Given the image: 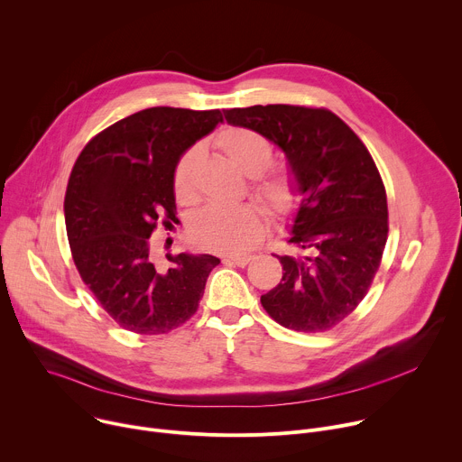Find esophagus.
I'll return each mask as SVG.
<instances>
[{"label": "esophagus", "mask_w": 462, "mask_h": 462, "mask_svg": "<svg viewBox=\"0 0 462 462\" xmlns=\"http://www.w3.org/2000/svg\"><path fill=\"white\" fill-rule=\"evenodd\" d=\"M225 261L232 263V265H237V267H245L252 261V255H228V257H225Z\"/></svg>", "instance_id": "esophagus-1"}]
</instances>
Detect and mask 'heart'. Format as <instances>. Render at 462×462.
<instances>
[{
    "label": "heart",
    "instance_id": "obj_1",
    "mask_svg": "<svg viewBox=\"0 0 462 462\" xmlns=\"http://www.w3.org/2000/svg\"><path fill=\"white\" fill-rule=\"evenodd\" d=\"M217 148L246 175L252 191L267 205L276 219L291 217L301 203V184L289 166H271L276 157L274 143L252 127H226L216 139ZM201 146H189L177 159L171 173L175 201L182 207L197 199L195 175L201 164ZM267 228V214L255 203L237 207H207L195 214L188 236L195 246L219 254H239L261 239Z\"/></svg>",
    "mask_w": 462,
    "mask_h": 462
}]
</instances>
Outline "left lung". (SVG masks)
<instances>
[{
  "instance_id": "8db88e82",
  "label": "left lung",
  "mask_w": 462,
  "mask_h": 462,
  "mask_svg": "<svg viewBox=\"0 0 462 462\" xmlns=\"http://www.w3.org/2000/svg\"><path fill=\"white\" fill-rule=\"evenodd\" d=\"M278 144L301 184L289 243L298 255H276L282 282L261 296L280 325L323 333L365 298L387 241V199L380 171L355 131L325 107L269 104L225 111Z\"/></svg>"
}]
</instances>
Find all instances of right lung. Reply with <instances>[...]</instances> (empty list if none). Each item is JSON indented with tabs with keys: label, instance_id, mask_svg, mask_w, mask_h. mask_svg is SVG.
I'll list each match as a JSON object with an SVG mask.
<instances>
[{
	"label": "right lung",
	"instance_id": "obj_1",
	"mask_svg": "<svg viewBox=\"0 0 462 462\" xmlns=\"http://www.w3.org/2000/svg\"><path fill=\"white\" fill-rule=\"evenodd\" d=\"M223 122L217 109L150 107L97 134L65 189V228L77 271L125 331L166 335L199 307L216 255L180 252L159 267L150 237L175 223L171 173L195 141Z\"/></svg>",
	"mask_w": 462,
	"mask_h": 462
}]
</instances>
